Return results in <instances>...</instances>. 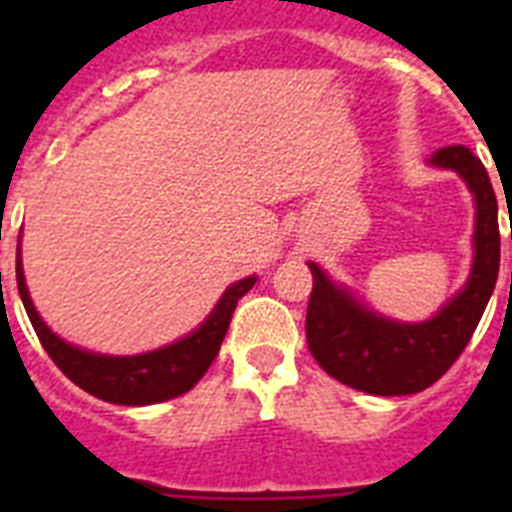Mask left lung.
Segmentation results:
<instances>
[{
	"label": "left lung",
	"instance_id": "obj_1",
	"mask_svg": "<svg viewBox=\"0 0 512 512\" xmlns=\"http://www.w3.org/2000/svg\"><path fill=\"white\" fill-rule=\"evenodd\" d=\"M430 164L457 172L476 196L473 271L462 292L433 319L401 324L377 316L337 287L319 265L308 263L313 273L305 316L308 348L329 377L372 396H409L444 377L476 332L500 273L497 196L484 164L465 146L441 148Z\"/></svg>",
	"mask_w": 512,
	"mask_h": 512
}]
</instances>
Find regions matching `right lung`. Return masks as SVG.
Wrapping results in <instances>:
<instances>
[{"instance_id": "right-lung-1", "label": "right lung", "mask_w": 512, "mask_h": 512, "mask_svg": "<svg viewBox=\"0 0 512 512\" xmlns=\"http://www.w3.org/2000/svg\"><path fill=\"white\" fill-rule=\"evenodd\" d=\"M15 276H18L20 300H23L28 319L34 324L36 337L47 350V356L58 364L60 372L74 385L87 390L90 396L124 406L159 404V401H170V398L188 393L204 377L209 364L215 361L233 311H236V303L255 287L257 281L255 276H249V279L236 281L233 287L225 289V295L220 297V303L209 313L207 321L196 332L172 342L167 348L140 353V356H100V353L68 345L39 319V313L28 297L23 268H20V249L18 260H15Z\"/></svg>"}]
</instances>
